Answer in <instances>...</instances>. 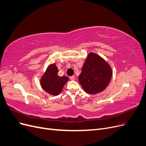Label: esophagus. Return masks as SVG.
<instances>
[{
  "label": "esophagus",
  "mask_w": 146,
  "mask_h": 146,
  "mask_svg": "<svg viewBox=\"0 0 146 146\" xmlns=\"http://www.w3.org/2000/svg\"><path fill=\"white\" fill-rule=\"evenodd\" d=\"M69 78L71 80H75V78H76V77H75L74 76H70Z\"/></svg>",
  "instance_id": "34e87169"
}]
</instances>
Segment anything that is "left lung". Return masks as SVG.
Wrapping results in <instances>:
<instances>
[{"mask_svg": "<svg viewBox=\"0 0 146 146\" xmlns=\"http://www.w3.org/2000/svg\"><path fill=\"white\" fill-rule=\"evenodd\" d=\"M111 66L103 58L91 52L84 63L78 81L84 91L90 94L103 91L111 80Z\"/></svg>", "mask_w": 146, "mask_h": 146, "instance_id": "obj_1", "label": "left lung"}]
</instances>
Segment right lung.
<instances>
[{
  "instance_id": "1",
  "label": "right lung",
  "mask_w": 146,
  "mask_h": 146,
  "mask_svg": "<svg viewBox=\"0 0 146 146\" xmlns=\"http://www.w3.org/2000/svg\"><path fill=\"white\" fill-rule=\"evenodd\" d=\"M58 72V68L55 63L48 65L40 80L42 89L52 96L58 95L62 91L65 84L69 80L68 77L59 76Z\"/></svg>"
}]
</instances>
